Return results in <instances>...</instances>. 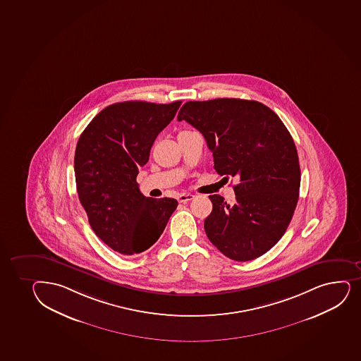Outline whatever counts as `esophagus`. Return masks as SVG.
<instances>
[{"label": "esophagus", "mask_w": 361, "mask_h": 361, "mask_svg": "<svg viewBox=\"0 0 361 361\" xmlns=\"http://www.w3.org/2000/svg\"><path fill=\"white\" fill-rule=\"evenodd\" d=\"M194 198L193 194L190 193H181L178 195V202H190Z\"/></svg>", "instance_id": "34e87169"}]
</instances>
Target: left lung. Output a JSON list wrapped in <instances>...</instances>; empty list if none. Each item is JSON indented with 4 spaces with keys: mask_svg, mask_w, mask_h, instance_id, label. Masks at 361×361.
<instances>
[{
    "mask_svg": "<svg viewBox=\"0 0 361 361\" xmlns=\"http://www.w3.org/2000/svg\"><path fill=\"white\" fill-rule=\"evenodd\" d=\"M178 121L202 132L214 169L236 178V198L212 194L204 223L211 243L235 261L254 260L278 243L295 214L300 168L295 142L279 116L254 100L188 101Z\"/></svg>",
    "mask_w": 361,
    "mask_h": 361,
    "instance_id": "obj_1",
    "label": "left lung"
}]
</instances>
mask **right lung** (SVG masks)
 <instances>
[{
  "mask_svg": "<svg viewBox=\"0 0 361 361\" xmlns=\"http://www.w3.org/2000/svg\"><path fill=\"white\" fill-rule=\"evenodd\" d=\"M180 105L113 104L80 136L74 162L78 199L95 235L114 252L133 255L150 248L178 207L175 199L143 195L136 178Z\"/></svg>",
  "mask_w": 361,
  "mask_h": 361,
  "instance_id": "add662e5",
  "label": "right lung"
}]
</instances>
